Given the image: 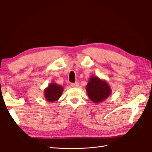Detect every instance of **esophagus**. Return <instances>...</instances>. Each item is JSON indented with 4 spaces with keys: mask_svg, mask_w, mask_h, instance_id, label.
Returning a JSON list of instances; mask_svg holds the SVG:
<instances>
[{
    "mask_svg": "<svg viewBox=\"0 0 152 152\" xmlns=\"http://www.w3.org/2000/svg\"><path fill=\"white\" fill-rule=\"evenodd\" d=\"M71 86L73 87H77L79 86V83L78 82H75V83H72Z\"/></svg>",
    "mask_w": 152,
    "mask_h": 152,
    "instance_id": "obj_1",
    "label": "esophagus"
}]
</instances>
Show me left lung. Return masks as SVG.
Returning <instances> with one entry per match:
<instances>
[{
    "label": "left lung",
    "instance_id": "left-lung-1",
    "mask_svg": "<svg viewBox=\"0 0 152 152\" xmlns=\"http://www.w3.org/2000/svg\"><path fill=\"white\" fill-rule=\"evenodd\" d=\"M86 91L89 98L94 103L102 102L111 93V89L107 82L96 77H91L86 86Z\"/></svg>",
    "mask_w": 152,
    "mask_h": 152
}]
</instances>
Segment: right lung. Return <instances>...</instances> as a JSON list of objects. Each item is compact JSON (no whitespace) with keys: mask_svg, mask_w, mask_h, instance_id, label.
Masks as SVG:
<instances>
[{"mask_svg":"<svg viewBox=\"0 0 152 152\" xmlns=\"http://www.w3.org/2000/svg\"><path fill=\"white\" fill-rule=\"evenodd\" d=\"M63 88L56 84H50L49 87L44 91L45 98L49 102H53L58 100L63 93Z\"/></svg>","mask_w":152,"mask_h":152,"instance_id":"obj_1","label":"right lung"}]
</instances>
